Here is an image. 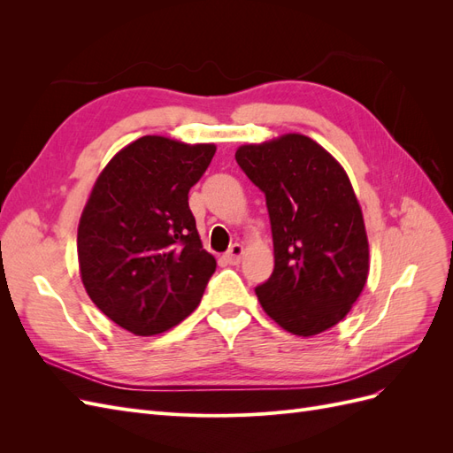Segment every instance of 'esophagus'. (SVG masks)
Returning a JSON list of instances; mask_svg holds the SVG:
<instances>
[{"label": "esophagus", "mask_w": 453, "mask_h": 453, "mask_svg": "<svg viewBox=\"0 0 453 453\" xmlns=\"http://www.w3.org/2000/svg\"><path fill=\"white\" fill-rule=\"evenodd\" d=\"M242 257H243V245H240V243L232 245V248H230V250L226 251V255H225L228 265H238L240 260H242Z\"/></svg>", "instance_id": "obj_1"}]
</instances>
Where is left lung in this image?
<instances>
[{"label": "left lung", "instance_id": "1", "mask_svg": "<svg viewBox=\"0 0 453 453\" xmlns=\"http://www.w3.org/2000/svg\"><path fill=\"white\" fill-rule=\"evenodd\" d=\"M236 162L263 190L273 272L255 293L285 331L313 336L346 318L368 276L363 211L336 158L303 134L242 145Z\"/></svg>", "mask_w": 453, "mask_h": 453}]
</instances>
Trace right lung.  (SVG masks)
I'll return each instance as SVG.
<instances>
[{
    "label": "right lung",
    "instance_id": "1",
    "mask_svg": "<svg viewBox=\"0 0 453 453\" xmlns=\"http://www.w3.org/2000/svg\"><path fill=\"white\" fill-rule=\"evenodd\" d=\"M213 155V143L143 135L94 183L77 228L81 280L92 303L134 334L181 323L213 276L217 263L188 208V190Z\"/></svg>",
    "mask_w": 453,
    "mask_h": 453
}]
</instances>
